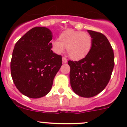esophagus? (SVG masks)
<instances>
[{"label":"esophagus","mask_w":127,"mask_h":127,"mask_svg":"<svg viewBox=\"0 0 127 127\" xmlns=\"http://www.w3.org/2000/svg\"><path fill=\"white\" fill-rule=\"evenodd\" d=\"M62 62L64 63H67V58H65V57H62Z\"/></svg>","instance_id":"34e87169"}]
</instances>
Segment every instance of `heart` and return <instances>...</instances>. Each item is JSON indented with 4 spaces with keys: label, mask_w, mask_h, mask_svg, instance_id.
I'll use <instances>...</instances> for the list:
<instances>
[{
    "label": "heart",
    "mask_w": 127,
    "mask_h": 127,
    "mask_svg": "<svg viewBox=\"0 0 127 127\" xmlns=\"http://www.w3.org/2000/svg\"><path fill=\"white\" fill-rule=\"evenodd\" d=\"M92 45L93 38L90 33L70 29L60 34L59 41L53 42V49L60 54L67 48L69 57L72 60H79L88 55Z\"/></svg>",
    "instance_id": "obj_1"
}]
</instances>
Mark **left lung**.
Instances as JSON below:
<instances>
[{"instance_id": "left-lung-1", "label": "left lung", "mask_w": 127, "mask_h": 127, "mask_svg": "<svg viewBox=\"0 0 127 127\" xmlns=\"http://www.w3.org/2000/svg\"><path fill=\"white\" fill-rule=\"evenodd\" d=\"M88 32L93 38L88 55L79 61H68L72 88L86 98L98 95L106 87L114 65V52L107 37L100 32Z\"/></svg>"}]
</instances>
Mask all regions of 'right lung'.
<instances>
[{
	"label": "right lung",
	"instance_id": "1",
	"mask_svg": "<svg viewBox=\"0 0 127 127\" xmlns=\"http://www.w3.org/2000/svg\"><path fill=\"white\" fill-rule=\"evenodd\" d=\"M52 37L47 28L34 27L14 46L11 76L16 87L27 97L37 98L47 95L61 67L62 56L51 50Z\"/></svg>",
	"mask_w": 127,
	"mask_h": 127
}]
</instances>
